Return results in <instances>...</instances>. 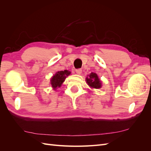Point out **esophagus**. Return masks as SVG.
<instances>
[{
  "label": "esophagus",
  "mask_w": 151,
  "mask_h": 151,
  "mask_svg": "<svg viewBox=\"0 0 151 151\" xmlns=\"http://www.w3.org/2000/svg\"><path fill=\"white\" fill-rule=\"evenodd\" d=\"M76 74H81L82 73V70L81 69V68H78V69L76 70Z\"/></svg>",
  "instance_id": "34e87169"
}]
</instances>
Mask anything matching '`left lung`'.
Here are the masks:
<instances>
[{"label": "left lung", "mask_w": 151, "mask_h": 151, "mask_svg": "<svg viewBox=\"0 0 151 151\" xmlns=\"http://www.w3.org/2000/svg\"><path fill=\"white\" fill-rule=\"evenodd\" d=\"M86 80L87 83L91 88L99 89L101 88V82L96 73L91 72L90 75H88L86 77Z\"/></svg>", "instance_id": "obj_1"}]
</instances>
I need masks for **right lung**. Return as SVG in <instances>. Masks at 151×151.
Here are the masks:
<instances>
[{
	"label": "right lung",
	"instance_id": "add662e5",
	"mask_svg": "<svg viewBox=\"0 0 151 151\" xmlns=\"http://www.w3.org/2000/svg\"><path fill=\"white\" fill-rule=\"evenodd\" d=\"M70 72L65 70L63 71H58L55 74L50 80V84L53 89L55 90L57 88H59L62 86V84L64 82L66 77L70 74Z\"/></svg>",
	"mask_w": 151,
	"mask_h": 151
}]
</instances>
